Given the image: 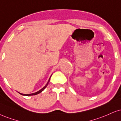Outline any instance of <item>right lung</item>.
Returning <instances> with one entry per match:
<instances>
[{
  "instance_id": "obj_1",
  "label": "right lung",
  "mask_w": 121,
  "mask_h": 121,
  "mask_svg": "<svg viewBox=\"0 0 121 121\" xmlns=\"http://www.w3.org/2000/svg\"><path fill=\"white\" fill-rule=\"evenodd\" d=\"M50 78L49 79V80H48V82H47V83L46 84V85L45 86L43 87V88L42 89H41L40 90V91H37V92H36V93H32V94H22V93H19L20 94L22 95H27V96H30V95H37V94H39V93H40L42 92V91H43V90L45 89L46 88V86H47V85H48V82H50Z\"/></svg>"
}]
</instances>
